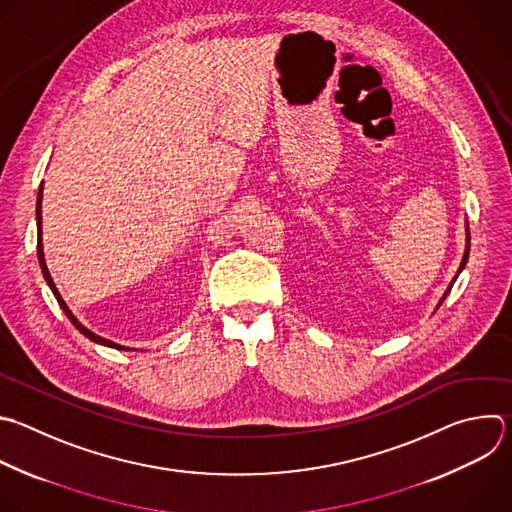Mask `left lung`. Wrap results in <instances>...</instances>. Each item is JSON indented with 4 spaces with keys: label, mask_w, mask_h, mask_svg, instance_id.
Returning <instances> with one entry per match:
<instances>
[{
    "label": "left lung",
    "mask_w": 512,
    "mask_h": 512,
    "mask_svg": "<svg viewBox=\"0 0 512 512\" xmlns=\"http://www.w3.org/2000/svg\"><path fill=\"white\" fill-rule=\"evenodd\" d=\"M468 231V229H466ZM468 253H470V233H466V251H464V257H462V263H460V269H458V273L464 269V265H466V259H468ZM458 273H456V277H458ZM456 277L452 279V283L448 285V289H446V293H444V297L440 299V305H442V301L446 299V295L450 293V289H452V285H454V281H456Z\"/></svg>",
    "instance_id": "left-lung-1"
}]
</instances>
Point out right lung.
<instances>
[{
	"label": "right lung",
	"instance_id": "right-lung-1",
	"mask_svg": "<svg viewBox=\"0 0 512 512\" xmlns=\"http://www.w3.org/2000/svg\"><path fill=\"white\" fill-rule=\"evenodd\" d=\"M36 219H38V259H40V267H42V273H44V279L48 281V285H50V289H52V293H54V297L58 299V303H60V307H62V311L66 313V317L74 323V327L80 331V333H84L88 339H92L94 344H100V346H108V348H116V350H128V348H124V346H118V344H114V342H110V339H104V337H100V335H96V333H92L90 329H86L74 315H72V311L68 309V305H66V301L62 299V295H60V291L56 289V285H54V281H52V275H50V271H48V267H46V261H44V249H42V187H40V193H38V205H36Z\"/></svg>",
	"mask_w": 512,
	"mask_h": 512
}]
</instances>
